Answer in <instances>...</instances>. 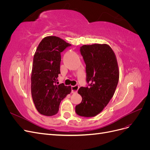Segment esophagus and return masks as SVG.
I'll list each match as a JSON object with an SVG mask.
<instances>
[{
  "instance_id": "obj_1",
  "label": "esophagus",
  "mask_w": 150,
  "mask_h": 150,
  "mask_svg": "<svg viewBox=\"0 0 150 150\" xmlns=\"http://www.w3.org/2000/svg\"><path fill=\"white\" fill-rule=\"evenodd\" d=\"M79 88V86H78V85L71 86V92H72V93H77V91H78Z\"/></svg>"
}]
</instances>
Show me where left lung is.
Wrapping results in <instances>:
<instances>
[{"label":"left lung","instance_id":"obj_1","mask_svg":"<svg viewBox=\"0 0 150 150\" xmlns=\"http://www.w3.org/2000/svg\"><path fill=\"white\" fill-rule=\"evenodd\" d=\"M80 52L86 64V87L78 93L82 101L76 106L79 116L91 117L101 112L112 98L119 81L115 54L107 44L84 45Z\"/></svg>","mask_w":150,"mask_h":150}]
</instances>
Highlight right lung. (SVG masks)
<instances>
[{
  "label": "right lung",
  "instance_id": "right-lung-1",
  "mask_svg": "<svg viewBox=\"0 0 150 150\" xmlns=\"http://www.w3.org/2000/svg\"><path fill=\"white\" fill-rule=\"evenodd\" d=\"M71 46L59 38L48 36L36 49L31 73V94L35 106L41 115L57 114L61 101L71 92V86L56 84L61 74V53Z\"/></svg>",
  "mask_w": 150,
  "mask_h": 150
}]
</instances>
